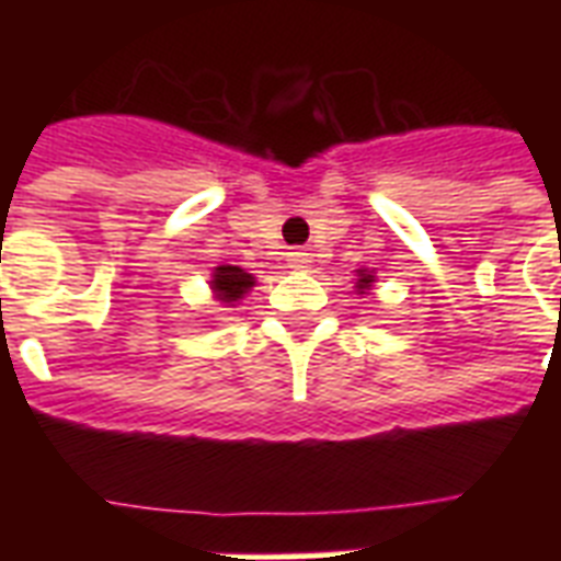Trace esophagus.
Segmentation results:
<instances>
[{
	"label": "esophagus",
	"mask_w": 561,
	"mask_h": 561,
	"mask_svg": "<svg viewBox=\"0 0 561 561\" xmlns=\"http://www.w3.org/2000/svg\"><path fill=\"white\" fill-rule=\"evenodd\" d=\"M290 267H308V253L306 250H290L288 253Z\"/></svg>",
	"instance_id": "obj_1"
}]
</instances>
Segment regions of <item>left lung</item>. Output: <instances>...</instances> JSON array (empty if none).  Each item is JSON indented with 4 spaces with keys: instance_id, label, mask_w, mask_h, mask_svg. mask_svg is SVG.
I'll list each match as a JSON object with an SVG mask.
<instances>
[{
    "instance_id": "8db88e82",
    "label": "left lung",
    "mask_w": 561,
    "mask_h": 561,
    "mask_svg": "<svg viewBox=\"0 0 561 561\" xmlns=\"http://www.w3.org/2000/svg\"><path fill=\"white\" fill-rule=\"evenodd\" d=\"M360 276H364V279H360L364 285H369V282H373V276H367V273H360Z\"/></svg>"
}]
</instances>
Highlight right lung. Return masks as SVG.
Instances as JSON below:
<instances>
[{"label":"right lung","mask_w":561,"mask_h":561,"mask_svg":"<svg viewBox=\"0 0 561 561\" xmlns=\"http://www.w3.org/2000/svg\"><path fill=\"white\" fill-rule=\"evenodd\" d=\"M250 288H253V276L236 267V264H224V267L215 271V290H218L220 299L238 302Z\"/></svg>","instance_id":"right-lung-1"}]
</instances>
